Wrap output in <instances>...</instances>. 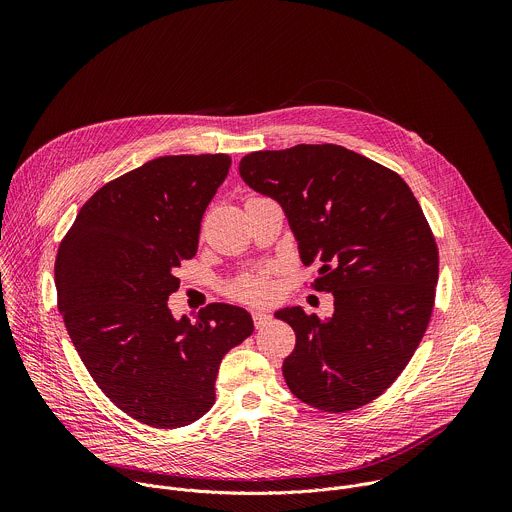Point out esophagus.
Returning a JSON list of instances; mask_svg holds the SVG:
<instances>
[{
  "mask_svg": "<svg viewBox=\"0 0 512 512\" xmlns=\"http://www.w3.org/2000/svg\"><path fill=\"white\" fill-rule=\"evenodd\" d=\"M271 322V314L269 312H265V310H253V324L257 326V328H261V326H265V324H269Z\"/></svg>",
  "mask_w": 512,
  "mask_h": 512,
  "instance_id": "1",
  "label": "esophagus"
}]
</instances>
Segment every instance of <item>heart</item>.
Instances as JSON below:
<instances>
[{"instance_id":"1","label":"heart","mask_w":512,"mask_h":512,"mask_svg":"<svg viewBox=\"0 0 512 512\" xmlns=\"http://www.w3.org/2000/svg\"><path fill=\"white\" fill-rule=\"evenodd\" d=\"M231 291H233V296H237L241 300H251V302L265 300L271 294L269 275L265 271H259V273H253V275H245V277H241L233 285Z\"/></svg>"}]
</instances>
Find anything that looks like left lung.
Masks as SVG:
<instances>
[{
	"label": "left lung",
	"instance_id": "obj_1",
	"mask_svg": "<svg viewBox=\"0 0 512 512\" xmlns=\"http://www.w3.org/2000/svg\"><path fill=\"white\" fill-rule=\"evenodd\" d=\"M239 174L277 200L314 287L334 296L318 318L283 308L296 332L283 379L298 399L346 413L383 395L403 373L431 318L440 257L423 210L393 170L342 145L300 143L253 152Z\"/></svg>",
	"mask_w": 512,
	"mask_h": 512
}]
</instances>
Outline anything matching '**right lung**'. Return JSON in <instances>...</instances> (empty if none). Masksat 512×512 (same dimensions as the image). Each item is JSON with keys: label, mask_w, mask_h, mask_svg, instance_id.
<instances>
[{"label": "right lung", "mask_w": 512, "mask_h": 512, "mask_svg": "<svg viewBox=\"0 0 512 512\" xmlns=\"http://www.w3.org/2000/svg\"><path fill=\"white\" fill-rule=\"evenodd\" d=\"M227 154L164 156L99 188L62 239L58 310L99 389L129 417L176 429L214 405L223 356L253 334L251 314L210 304L176 320L174 269L198 249Z\"/></svg>", "instance_id": "right-lung-1"}]
</instances>
